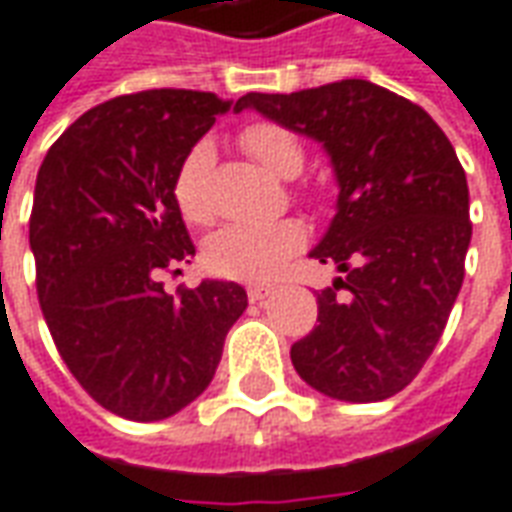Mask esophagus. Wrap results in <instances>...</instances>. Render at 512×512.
I'll list each match as a JSON object with an SVG mask.
<instances>
[{"label": "esophagus", "mask_w": 512, "mask_h": 512, "mask_svg": "<svg viewBox=\"0 0 512 512\" xmlns=\"http://www.w3.org/2000/svg\"><path fill=\"white\" fill-rule=\"evenodd\" d=\"M246 293H249V302H260V299H266L268 293H271V285H249Z\"/></svg>", "instance_id": "1"}]
</instances>
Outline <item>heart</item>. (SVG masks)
I'll use <instances>...</instances> for the list:
<instances>
[{
  "label": "heart",
  "instance_id": "b5f03b06",
  "mask_svg": "<svg viewBox=\"0 0 512 512\" xmlns=\"http://www.w3.org/2000/svg\"><path fill=\"white\" fill-rule=\"evenodd\" d=\"M244 152L277 177H296L305 166V149L288 127L274 121H255L241 130ZM213 169V149L196 144L177 169L174 202L191 224H207L213 207L207 199V180ZM307 241L302 221L282 219L271 224H232L205 244V266L216 277L241 282H266L291 260Z\"/></svg>",
  "mask_w": 512,
  "mask_h": 512
}]
</instances>
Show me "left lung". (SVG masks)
Returning a JSON list of instances; mask_svg holds the SVG:
<instances>
[{
	"mask_svg": "<svg viewBox=\"0 0 512 512\" xmlns=\"http://www.w3.org/2000/svg\"><path fill=\"white\" fill-rule=\"evenodd\" d=\"M244 107L321 141L341 185L310 255L343 277L316 296L318 324L291 346L293 368L332 399H388L432 355L466 274L468 182L455 146L424 107L368 80L246 94Z\"/></svg>",
	"mask_w": 512,
	"mask_h": 512,
	"instance_id": "8db88e82",
	"label": "left lung"
}]
</instances>
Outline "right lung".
Segmentation results:
<instances>
[{
    "mask_svg": "<svg viewBox=\"0 0 512 512\" xmlns=\"http://www.w3.org/2000/svg\"><path fill=\"white\" fill-rule=\"evenodd\" d=\"M230 102L152 88L91 107L49 146L35 180V288L57 352L99 405L160 421L205 391L224 338L246 310L238 282L180 285L194 241L174 177Z\"/></svg>",
    "mask_w": 512,
    "mask_h": 512,
    "instance_id": "right-lung-1",
    "label": "right lung"
}]
</instances>
